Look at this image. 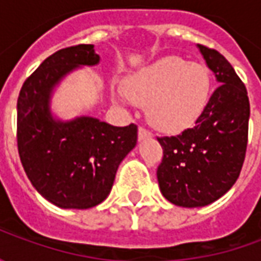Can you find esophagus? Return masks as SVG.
<instances>
[{
    "label": "esophagus",
    "mask_w": 261,
    "mask_h": 261,
    "mask_svg": "<svg viewBox=\"0 0 261 261\" xmlns=\"http://www.w3.org/2000/svg\"><path fill=\"white\" fill-rule=\"evenodd\" d=\"M149 137H151V133L145 127L140 125L138 127V140H145V138H149Z\"/></svg>",
    "instance_id": "1"
}]
</instances>
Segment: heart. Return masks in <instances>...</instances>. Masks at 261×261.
<instances>
[{
  "label": "heart",
  "mask_w": 261,
  "mask_h": 261,
  "mask_svg": "<svg viewBox=\"0 0 261 261\" xmlns=\"http://www.w3.org/2000/svg\"><path fill=\"white\" fill-rule=\"evenodd\" d=\"M124 92L120 96L147 105V117L155 128L173 133L192 124L207 108L211 74L205 65L170 56L137 71Z\"/></svg>",
  "instance_id": "heart-1"
}]
</instances>
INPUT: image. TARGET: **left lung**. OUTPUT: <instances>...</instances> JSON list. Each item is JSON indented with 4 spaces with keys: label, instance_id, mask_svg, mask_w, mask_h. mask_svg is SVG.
<instances>
[{
    "label": "left lung",
    "instance_id": "1",
    "mask_svg": "<svg viewBox=\"0 0 261 261\" xmlns=\"http://www.w3.org/2000/svg\"><path fill=\"white\" fill-rule=\"evenodd\" d=\"M219 86L193 128L158 137L164 149L156 176L164 197L179 207H204L222 197L241 175L250 105L245 84L217 50L198 44Z\"/></svg>",
    "mask_w": 261,
    "mask_h": 261
}]
</instances>
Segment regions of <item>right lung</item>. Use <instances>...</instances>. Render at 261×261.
<instances>
[{"instance_id":"right-lung-1","label":"right lung","mask_w":261,"mask_h":261,"mask_svg":"<svg viewBox=\"0 0 261 261\" xmlns=\"http://www.w3.org/2000/svg\"><path fill=\"white\" fill-rule=\"evenodd\" d=\"M93 44L61 48L23 82L18 97L16 141L29 180L61 208L95 207L109 196L120 162L137 144V125L114 127L93 117L54 120V86L78 65H95Z\"/></svg>"}]
</instances>
